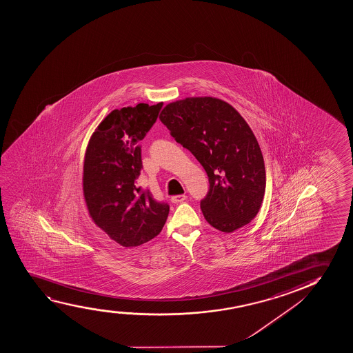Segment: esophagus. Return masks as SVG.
<instances>
[{
  "label": "esophagus",
  "instance_id": "34e87169",
  "mask_svg": "<svg viewBox=\"0 0 353 353\" xmlns=\"http://www.w3.org/2000/svg\"><path fill=\"white\" fill-rule=\"evenodd\" d=\"M185 200H187V196L185 195H174L171 197V201L174 203H181V202H184Z\"/></svg>",
  "mask_w": 353,
  "mask_h": 353
}]
</instances>
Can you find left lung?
<instances>
[{
    "label": "left lung",
    "instance_id": "8db88e82",
    "mask_svg": "<svg viewBox=\"0 0 353 353\" xmlns=\"http://www.w3.org/2000/svg\"><path fill=\"white\" fill-rule=\"evenodd\" d=\"M159 119L208 174L201 210L209 225L231 233L251 222L265 192V165L244 118L225 101L205 96L169 103Z\"/></svg>",
    "mask_w": 353,
    "mask_h": 353
}]
</instances>
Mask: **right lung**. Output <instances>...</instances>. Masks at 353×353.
Listing matches in <instances>:
<instances>
[{
  "label": "right lung",
  "mask_w": 353,
  "mask_h": 353,
  "mask_svg": "<svg viewBox=\"0 0 353 353\" xmlns=\"http://www.w3.org/2000/svg\"><path fill=\"white\" fill-rule=\"evenodd\" d=\"M163 102L114 109L89 140L83 165V195L96 226L125 248L148 243L161 233L170 207L135 187L143 169L139 141Z\"/></svg>",
  "instance_id": "right-lung-1"
}]
</instances>
